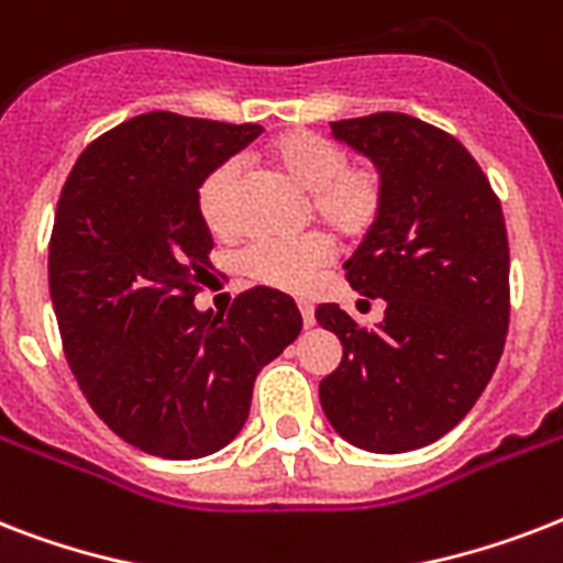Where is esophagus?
<instances>
[{"label":"esophagus","instance_id":"34e87169","mask_svg":"<svg viewBox=\"0 0 563 563\" xmlns=\"http://www.w3.org/2000/svg\"><path fill=\"white\" fill-rule=\"evenodd\" d=\"M298 309H300V318H303V327L316 324V309H312V303H307V300H298Z\"/></svg>","mask_w":563,"mask_h":563}]
</instances>
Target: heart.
Here are the masks:
<instances>
[{
    "mask_svg": "<svg viewBox=\"0 0 563 563\" xmlns=\"http://www.w3.org/2000/svg\"><path fill=\"white\" fill-rule=\"evenodd\" d=\"M268 161L309 192V210L333 236L360 239L379 219L385 201L383 172L371 163H347V152L312 131H289L268 145ZM242 169L236 161L219 163L201 180L195 203L216 236L236 230V198ZM333 247L321 233L295 242L260 239L239 254V274L251 283L280 291H303L330 263Z\"/></svg>",
    "mask_w": 563,
    "mask_h": 563,
    "instance_id": "heart-1",
    "label": "heart"
}]
</instances>
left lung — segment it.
Wrapping results in <instances>:
<instances>
[{"instance_id":"obj_1","label":"left lung","mask_w":563,"mask_h":563,"mask_svg":"<svg viewBox=\"0 0 563 563\" xmlns=\"http://www.w3.org/2000/svg\"><path fill=\"white\" fill-rule=\"evenodd\" d=\"M385 178L383 212L344 263L347 283L383 300L360 327L339 303L316 321L342 342V365L318 385L344 441L409 453L473 409L508 333V236L499 198L455 136L406 113L330 122ZM368 303V300H362Z\"/></svg>"}]
</instances>
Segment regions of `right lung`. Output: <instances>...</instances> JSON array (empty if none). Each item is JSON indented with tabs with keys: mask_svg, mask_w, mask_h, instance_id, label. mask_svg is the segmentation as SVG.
Listing matches in <instances>:
<instances>
[{
	"mask_svg": "<svg viewBox=\"0 0 563 563\" xmlns=\"http://www.w3.org/2000/svg\"><path fill=\"white\" fill-rule=\"evenodd\" d=\"M263 134L166 110L117 125L69 172L48 242L66 360L104 423L143 453L203 459L242 432L256 374L298 339L300 312L268 286L201 312L212 239L195 195Z\"/></svg>",
	"mask_w": 563,
	"mask_h": 563,
	"instance_id": "1",
	"label": "right lung"
}]
</instances>
